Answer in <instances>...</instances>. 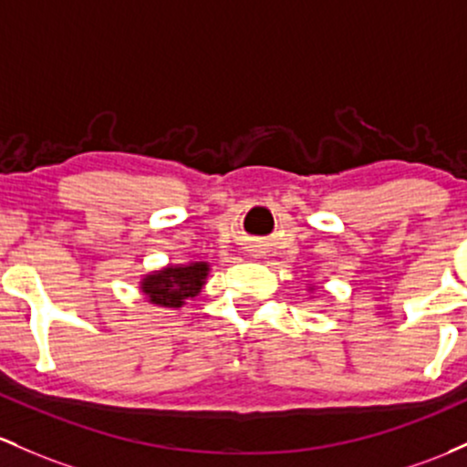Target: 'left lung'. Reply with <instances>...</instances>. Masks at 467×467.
I'll return each instance as SVG.
<instances>
[{
  "label": "left lung",
  "mask_w": 467,
  "mask_h": 467,
  "mask_svg": "<svg viewBox=\"0 0 467 467\" xmlns=\"http://www.w3.org/2000/svg\"><path fill=\"white\" fill-rule=\"evenodd\" d=\"M306 289H308V291H311V293H313V285H308V286H306Z\"/></svg>",
  "instance_id": "8db88e82"
}]
</instances>
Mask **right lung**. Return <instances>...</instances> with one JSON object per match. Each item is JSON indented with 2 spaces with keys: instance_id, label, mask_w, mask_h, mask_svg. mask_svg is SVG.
Instances as JSON below:
<instances>
[{
  "instance_id": "1",
  "label": "right lung",
  "mask_w": 467,
  "mask_h": 467,
  "mask_svg": "<svg viewBox=\"0 0 467 467\" xmlns=\"http://www.w3.org/2000/svg\"><path fill=\"white\" fill-rule=\"evenodd\" d=\"M209 262H182L150 271L140 277L139 289L150 304L161 308H181L190 297H196L207 285Z\"/></svg>"
}]
</instances>
